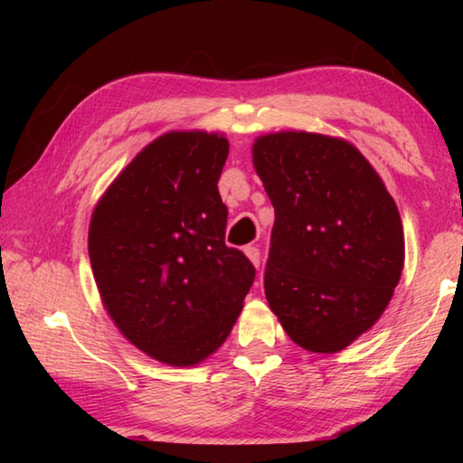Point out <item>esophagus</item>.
Masks as SVG:
<instances>
[{"label":"esophagus","mask_w":463,"mask_h":463,"mask_svg":"<svg viewBox=\"0 0 463 463\" xmlns=\"http://www.w3.org/2000/svg\"><path fill=\"white\" fill-rule=\"evenodd\" d=\"M245 255H247V260L255 265H260V261H261V253H260V249L257 247H253V245H249V247H245Z\"/></svg>","instance_id":"1"}]
</instances>
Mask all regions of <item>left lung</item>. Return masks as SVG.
Segmentation results:
<instances>
[{"instance_id": "1", "label": "left lung", "mask_w": 463, "mask_h": 463, "mask_svg": "<svg viewBox=\"0 0 463 463\" xmlns=\"http://www.w3.org/2000/svg\"><path fill=\"white\" fill-rule=\"evenodd\" d=\"M253 167L276 210L269 308L302 349L343 351L378 323L401 281L396 202L349 140L318 132L257 137Z\"/></svg>"}]
</instances>
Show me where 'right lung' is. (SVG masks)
I'll list each match as a JSON object with an SVG mask.
<instances>
[{
  "mask_svg": "<svg viewBox=\"0 0 463 463\" xmlns=\"http://www.w3.org/2000/svg\"><path fill=\"white\" fill-rule=\"evenodd\" d=\"M221 132L171 130L148 143L93 208L88 249L101 304L148 357L208 359L231 335L255 268L224 245Z\"/></svg>",
  "mask_w": 463,
  "mask_h": 463,
  "instance_id": "add662e5",
  "label": "right lung"
}]
</instances>
